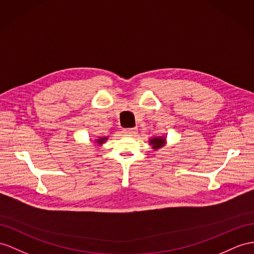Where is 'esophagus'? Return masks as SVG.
<instances>
[{"instance_id": "1", "label": "esophagus", "mask_w": 254, "mask_h": 254, "mask_svg": "<svg viewBox=\"0 0 254 254\" xmlns=\"http://www.w3.org/2000/svg\"><path fill=\"white\" fill-rule=\"evenodd\" d=\"M123 133L128 134V135H133V134L137 133V129L136 128H125L123 129Z\"/></svg>"}]
</instances>
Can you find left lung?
Here are the masks:
<instances>
[{
	"label": "left lung",
	"mask_w": 254,
	"mask_h": 254,
	"mask_svg": "<svg viewBox=\"0 0 254 254\" xmlns=\"http://www.w3.org/2000/svg\"><path fill=\"white\" fill-rule=\"evenodd\" d=\"M165 142H166V139L164 136H158V137H153L149 139V144H150V146H152L154 150L163 147L165 145Z\"/></svg>",
	"instance_id": "1"
}]
</instances>
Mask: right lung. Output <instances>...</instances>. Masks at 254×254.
<instances>
[{"label":"right lung","instance_id":"add662e5","mask_svg":"<svg viewBox=\"0 0 254 254\" xmlns=\"http://www.w3.org/2000/svg\"><path fill=\"white\" fill-rule=\"evenodd\" d=\"M107 140V137H99L97 139H95V142L97 145H102V144H104V142H105Z\"/></svg>","mask_w":254,"mask_h":254}]
</instances>
